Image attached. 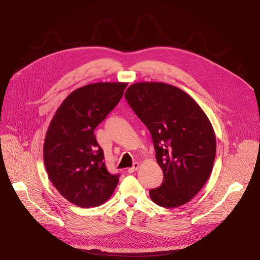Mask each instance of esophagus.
I'll list each match as a JSON object with an SVG mask.
<instances>
[{
	"instance_id": "1",
	"label": "esophagus",
	"mask_w": 260,
	"mask_h": 260,
	"mask_svg": "<svg viewBox=\"0 0 260 260\" xmlns=\"http://www.w3.org/2000/svg\"><path fill=\"white\" fill-rule=\"evenodd\" d=\"M138 169H139V163H138V162H135L134 165H133V167L127 170V172H128V173H134V172L137 171Z\"/></svg>"
}]
</instances>
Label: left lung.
<instances>
[{
	"mask_svg": "<svg viewBox=\"0 0 260 260\" xmlns=\"http://www.w3.org/2000/svg\"><path fill=\"white\" fill-rule=\"evenodd\" d=\"M124 95L151 133L163 171L162 184L149 190V197L162 208L183 206L213 170L216 137L209 118L186 92L161 82L132 84Z\"/></svg>",
	"mask_w": 260,
	"mask_h": 260,
	"instance_id": "1",
	"label": "left lung"
}]
</instances>
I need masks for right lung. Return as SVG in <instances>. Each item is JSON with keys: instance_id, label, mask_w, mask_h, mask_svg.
Returning <instances> with one entry per match:
<instances>
[{"instance_id": "obj_1", "label": "right lung", "mask_w": 260, "mask_h": 260, "mask_svg": "<svg viewBox=\"0 0 260 260\" xmlns=\"http://www.w3.org/2000/svg\"><path fill=\"white\" fill-rule=\"evenodd\" d=\"M126 86L99 82L74 90L47 129L43 157L49 179L66 200L80 208L104 203L119 182L120 175L106 170L93 129L119 103Z\"/></svg>"}]
</instances>
